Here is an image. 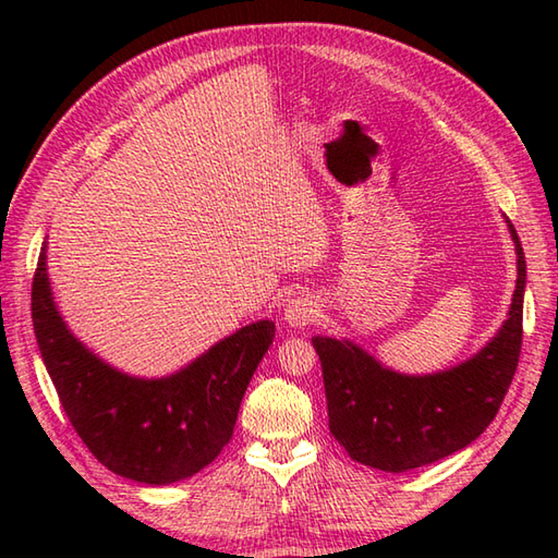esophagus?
I'll return each instance as SVG.
<instances>
[{"instance_id": "obj_1", "label": "esophagus", "mask_w": 558, "mask_h": 558, "mask_svg": "<svg viewBox=\"0 0 558 558\" xmlns=\"http://www.w3.org/2000/svg\"><path fill=\"white\" fill-rule=\"evenodd\" d=\"M318 316V304L310 294H298L286 304V322L292 328H304L316 322Z\"/></svg>"}]
</instances>
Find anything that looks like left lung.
I'll list each match as a JSON object with an SVG mask.
<instances>
[{
	"instance_id": "obj_1",
	"label": "left lung",
	"mask_w": 558,
	"mask_h": 558,
	"mask_svg": "<svg viewBox=\"0 0 558 558\" xmlns=\"http://www.w3.org/2000/svg\"><path fill=\"white\" fill-rule=\"evenodd\" d=\"M518 280L501 330L453 369L408 376L390 372L350 340L312 338L322 360L328 426L352 460L408 472L441 460L487 429L518 369L523 345L525 254L511 222Z\"/></svg>"
}]
</instances>
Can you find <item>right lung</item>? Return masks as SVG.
Here are the masks:
<instances>
[{
	"instance_id": "right-lung-1",
	"label": "right lung",
	"mask_w": 558,
	"mask_h": 558,
	"mask_svg": "<svg viewBox=\"0 0 558 558\" xmlns=\"http://www.w3.org/2000/svg\"><path fill=\"white\" fill-rule=\"evenodd\" d=\"M31 312L43 362L74 432L114 475L144 484L186 480L218 458L232 438L244 390L276 338V324L256 322L172 376L122 374L81 345L62 322L45 246Z\"/></svg>"
}]
</instances>
